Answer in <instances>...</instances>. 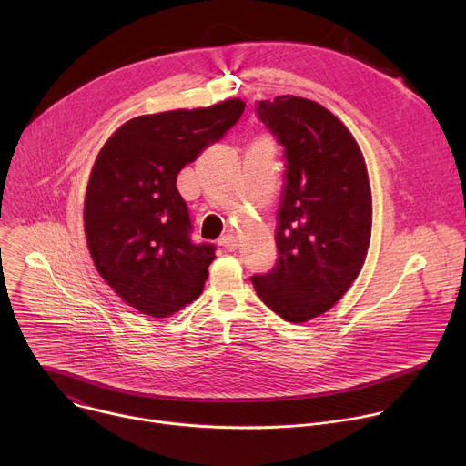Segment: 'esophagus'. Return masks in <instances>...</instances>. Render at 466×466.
Segmentation results:
<instances>
[{
    "mask_svg": "<svg viewBox=\"0 0 466 466\" xmlns=\"http://www.w3.org/2000/svg\"><path fill=\"white\" fill-rule=\"evenodd\" d=\"M219 243H221V247H223L225 250H228V252H234V250L238 248V239H236L232 234H227V236H223Z\"/></svg>",
    "mask_w": 466,
    "mask_h": 466,
    "instance_id": "obj_1",
    "label": "esophagus"
}]
</instances>
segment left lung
<instances>
[{
    "label": "left lung",
    "mask_w": 466,
    "mask_h": 466,
    "mask_svg": "<svg viewBox=\"0 0 466 466\" xmlns=\"http://www.w3.org/2000/svg\"><path fill=\"white\" fill-rule=\"evenodd\" d=\"M256 112L284 147L286 184L277 265L250 280L265 306L306 322L334 306L363 268L372 228L369 173L350 130L322 105L279 96Z\"/></svg>",
    "instance_id": "8db88e82"
}]
</instances>
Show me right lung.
Returning a JSON list of instances; mask_svg holds the SVG:
<instances>
[{"instance_id": "right-lung-1", "label": "right lung", "mask_w": 466, "mask_h": 466, "mask_svg": "<svg viewBox=\"0 0 466 466\" xmlns=\"http://www.w3.org/2000/svg\"><path fill=\"white\" fill-rule=\"evenodd\" d=\"M243 110L234 97L132 117L96 158L85 197L88 250L103 280L144 315L169 317L203 293L216 247L191 243L177 175Z\"/></svg>"}]
</instances>
